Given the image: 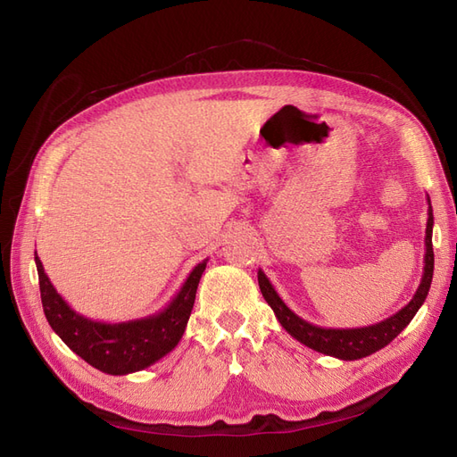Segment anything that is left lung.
Listing matches in <instances>:
<instances>
[{"instance_id":"obj_1","label":"left lung","mask_w":457,"mask_h":457,"mask_svg":"<svg viewBox=\"0 0 457 457\" xmlns=\"http://www.w3.org/2000/svg\"><path fill=\"white\" fill-rule=\"evenodd\" d=\"M427 228H425V257H423V276L418 292L413 294L411 301L406 307L400 309L396 314L385 318V320L364 326V328H322V326H314L307 320H303L301 316H297L292 309H289L282 297L276 292L270 280L267 278V274L261 269L257 270V280L261 294L265 297V301L274 311V316L278 318V322L282 328L287 331L289 336L297 339L299 343L305 345V347L318 351L328 356H336L339 361H358V358L370 356L376 351L386 347L400 331H403L410 322L411 318L416 316V312L421 309V305L427 299L428 287H431L433 282V270H435V253H433V207L431 200L427 196Z\"/></svg>"}]
</instances>
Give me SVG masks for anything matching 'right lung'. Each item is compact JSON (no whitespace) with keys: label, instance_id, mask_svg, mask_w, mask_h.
<instances>
[{"label":"right lung","instance_id":"1","mask_svg":"<svg viewBox=\"0 0 457 457\" xmlns=\"http://www.w3.org/2000/svg\"><path fill=\"white\" fill-rule=\"evenodd\" d=\"M34 255L41 305H44L49 326L78 356L110 376H128V373L141 371L177 347L187 329L192 307H195L196 289L207 265V259L198 262L170 301V305H165L162 311L145 318H135V320L110 324L91 320L68 305L51 284L37 253Z\"/></svg>","mask_w":457,"mask_h":457}]
</instances>
